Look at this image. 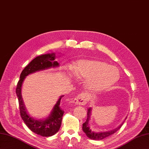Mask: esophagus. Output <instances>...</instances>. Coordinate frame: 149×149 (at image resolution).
<instances>
[{
    "label": "esophagus",
    "mask_w": 149,
    "mask_h": 149,
    "mask_svg": "<svg viewBox=\"0 0 149 149\" xmlns=\"http://www.w3.org/2000/svg\"><path fill=\"white\" fill-rule=\"evenodd\" d=\"M87 96L84 94H81L74 100V103L77 105H85L87 103Z\"/></svg>",
    "instance_id": "obj_1"
}]
</instances>
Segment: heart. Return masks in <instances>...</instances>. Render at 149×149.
Here are the masks:
<instances>
[{
	"label": "heart",
	"instance_id": "b5f03b06",
	"mask_svg": "<svg viewBox=\"0 0 149 149\" xmlns=\"http://www.w3.org/2000/svg\"><path fill=\"white\" fill-rule=\"evenodd\" d=\"M70 70L75 77L86 79L87 87L93 91L108 89L120 78L116 67L98 60H79L72 65Z\"/></svg>",
	"mask_w": 149,
	"mask_h": 149
}]
</instances>
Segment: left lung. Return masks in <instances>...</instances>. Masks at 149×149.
Instances as JSON below:
<instances>
[{
	"mask_svg": "<svg viewBox=\"0 0 149 149\" xmlns=\"http://www.w3.org/2000/svg\"><path fill=\"white\" fill-rule=\"evenodd\" d=\"M91 111H92V108H90L87 110V120L86 121L85 123H84L82 124V130L84 132L86 133V135L88 138L92 139V140H102L106 137H108L110 135H113V133L117 132L118 130H119L121 127L122 125L123 124L125 121H123L120 125L118 126V127L116 128H114L113 130H109V131H106V132H95L91 130V129L90 128V125H89V121L91 119ZM125 119H127V117H126Z\"/></svg>",
	"mask_w": 149,
	"mask_h": 149,
	"instance_id": "left-lung-1",
	"label": "left lung"
}]
</instances>
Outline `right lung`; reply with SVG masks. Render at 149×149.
<instances>
[{"label": "right lung", "mask_w": 149, "mask_h": 149, "mask_svg": "<svg viewBox=\"0 0 149 149\" xmlns=\"http://www.w3.org/2000/svg\"><path fill=\"white\" fill-rule=\"evenodd\" d=\"M56 57L55 53H52L38 56L34 58L22 71L16 91L22 120L33 132L42 136H51L58 132L64 113V111L60 108V100L64 96H61L59 97L50 114L47 118L37 120L30 116L26 109L21 95L22 86L26 76L28 75L52 67H59L58 62L55 61Z\"/></svg>", "instance_id": "right-lung-1"}]
</instances>
